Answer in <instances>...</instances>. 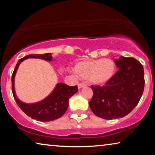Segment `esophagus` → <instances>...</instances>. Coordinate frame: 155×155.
Instances as JSON below:
<instances>
[{
	"mask_svg": "<svg viewBox=\"0 0 155 155\" xmlns=\"http://www.w3.org/2000/svg\"><path fill=\"white\" fill-rule=\"evenodd\" d=\"M86 85H86L85 83H79V84H78V89H81V88H82V87H85Z\"/></svg>",
	"mask_w": 155,
	"mask_h": 155,
	"instance_id": "34e87169",
	"label": "esophagus"
}]
</instances>
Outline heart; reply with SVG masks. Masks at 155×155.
Segmentation results:
<instances>
[{
	"label": "heart",
	"instance_id": "obj_1",
	"mask_svg": "<svg viewBox=\"0 0 155 155\" xmlns=\"http://www.w3.org/2000/svg\"><path fill=\"white\" fill-rule=\"evenodd\" d=\"M74 71L93 85H103L114 77L115 64L111 59L84 60L75 65Z\"/></svg>",
	"mask_w": 155,
	"mask_h": 155
}]
</instances>
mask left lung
I'll list each match as a JSON object with an SVG mask.
<instances>
[{
    "label": "left lung",
    "instance_id": "left-lung-1",
    "mask_svg": "<svg viewBox=\"0 0 155 155\" xmlns=\"http://www.w3.org/2000/svg\"><path fill=\"white\" fill-rule=\"evenodd\" d=\"M114 61L118 70L105 85H91L89 102L96 116L105 120L123 117L137 105L144 89L143 65L133 57L121 56Z\"/></svg>",
    "mask_w": 155,
    "mask_h": 155
}]
</instances>
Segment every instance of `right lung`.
<instances>
[{
  "label": "right lung",
  "instance_id": "right-lung-1",
  "mask_svg": "<svg viewBox=\"0 0 155 155\" xmlns=\"http://www.w3.org/2000/svg\"><path fill=\"white\" fill-rule=\"evenodd\" d=\"M28 58H38L51 61L52 57L51 53L32 54L23 57L18 61L12 77V92L15 102L25 114L38 121L50 122L59 118L66 111L70 97L78 91L77 86H69L65 83H59L50 95L38 103L27 104L20 101L15 95L14 78L20 63Z\"/></svg>",
  "mask_w": 155,
  "mask_h": 155
}]
</instances>
